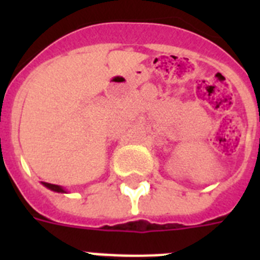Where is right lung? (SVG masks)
Instances as JSON below:
<instances>
[{
  "label": "right lung",
  "instance_id": "add662e5",
  "mask_svg": "<svg viewBox=\"0 0 260 260\" xmlns=\"http://www.w3.org/2000/svg\"><path fill=\"white\" fill-rule=\"evenodd\" d=\"M43 185L45 186V187H48L49 190H52V191H56V192H68L66 191L62 186H58V185H53V183H48V182H41Z\"/></svg>",
  "mask_w": 260,
  "mask_h": 260
}]
</instances>
